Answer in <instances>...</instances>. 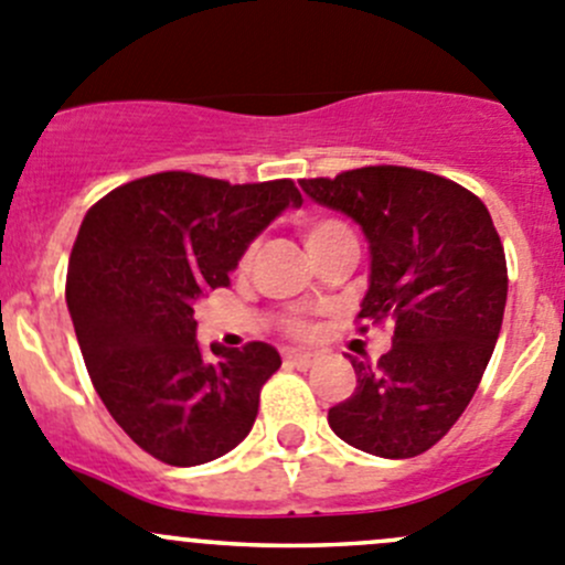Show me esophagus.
Listing matches in <instances>:
<instances>
[{
  "label": "esophagus",
  "mask_w": 565,
  "mask_h": 565,
  "mask_svg": "<svg viewBox=\"0 0 565 565\" xmlns=\"http://www.w3.org/2000/svg\"><path fill=\"white\" fill-rule=\"evenodd\" d=\"M287 363L295 369H311L315 366V355H306V352H287Z\"/></svg>",
  "instance_id": "1"
}]
</instances>
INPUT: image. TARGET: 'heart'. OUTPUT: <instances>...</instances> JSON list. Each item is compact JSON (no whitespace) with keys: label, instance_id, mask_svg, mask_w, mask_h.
Instances as JSON below:
<instances>
[{"label":"heart","instance_id":"heart-1","mask_svg":"<svg viewBox=\"0 0 565 565\" xmlns=\"http://www.w3.org/2000/svg\"><path fill=\"white\" fill-rule=\"evenodd\" d=\"M300 235H303V243H306V248H309V254L315 256L317 250L328 248L330 243L352 237V232H350V226L341 224V221H335V218H306L303 224H300ZM248 265H250V250L246 254V259H243V267H248ZM289 330L298 335H303L306 330H309V324H306L303 319H292V322H289Z\"/></svg>","mask_w":565,"mask_h":565}]
</instances>
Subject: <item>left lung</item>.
Wrapping results in <instances>:
<instances>
[{"mask_svg":"<svg viewBox=\"0 0 565 565\" xmlns=\"http://www.w3.org/2000/svg\"><path fill=\"white\" fill-rule=\"evenodd\" d=\"M300 188L361 226L372 262L358 319L393 324L377 363L350 358L358 385L328 409L330 429L374 457H418L465 413L500 335L509 273L492 215L467 188L407 167Z\"/></svg>","mask_w":565,"mask_h":565,"instance_id":"8db88e82","label":"left lung"}]
</instances>
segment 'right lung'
<instances>
[{
	"instance_id": "add662e5",
	"label": "right lung",
	"mask_w": 565,
	"mask_h": 565,
	"mask_svg": "<svg viewBox=\"0 0 565 565\" xmlns=\"http://www.w3.org/2000/svg\"><path fill=\"white\" fill-rule=\"evenodd\" d=\"M303 196L292 180L230 185L161 172L114 188L84 215L67 265V311L89 380L125 435L174 467L248 437L276 347L196 341L193 306L230 284L250 243Z\"/></svg>"
}]
</instances>
